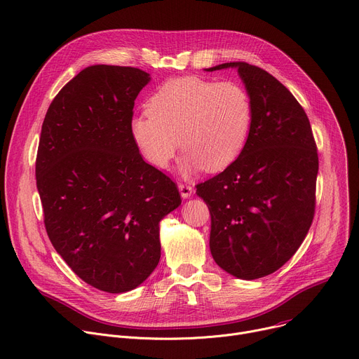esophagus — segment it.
Segmentation results:
<instances>
[{
	"label": "esophagus",
	"mask_w": 359,
	"mask_h": 359,
	"mask_svg": "<svg viewBox=\"0 0 359 359\" xmlns=\"http://www.w3.org/2000/svg\"><path fill=\"white\" fill-rule=\"evenodd\" d=\"M179 190H180V194H182L183 199H187V198H190L191 194H193V187L190 184H187V183L179 184Z\"/></svg>",
	"instance_id": "34e87169"
}]
</instances>
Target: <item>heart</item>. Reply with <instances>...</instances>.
<instances>
[{"label":"heart","instance_id":"1","mask_svg":"<svg viewBox=\"0 0 359 359\" xmlns=\"http://www.w3.org/2000/svg\"><path fill=\"white\" fill-rule=\"evenodd\" d=\"M146 106L147 113L130 121L136 147L150 165L166 169L179 146L186 153L180 165L184 176L231 166L243 151L253 121L248 90L231 80L170 79L150 95Z\"/></svg>","mask_w":359,"mask_h":359}]
</instances>
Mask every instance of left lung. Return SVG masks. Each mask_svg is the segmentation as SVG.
Here are the masks:
<instances>
[{
	"label": "left lung",
	"instance_id": "8db88e82",
	"mask_svg": "<svg viewBox=\"0 0 359 359\" xmlns=\"http://www.w3.org/2000/svg\"><path fill=\"white\" fill-rule=\"evenodd\" d=\"M238 69L250 95L253 121L239 157L196 194L210 212L215 262L239 279L273 273L295 255L315 213L318 151L309 118L272 74L243 61Z\"/></svg>",
	"mask_w": 359,
	"mask_h": 359
}]
</instances>
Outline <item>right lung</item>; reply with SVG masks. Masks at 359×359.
<instances>
[{"label": "right lung", "instance_id": "obj_1", "mask_svg": "<svg viewBox=\"0 0 359 359\" xmlns=\"http://www.w3.org/2000/svg\"><path fill=\"white\" fill-rule=\"evenodd\" d=\"M150 74L97 64L51 102L36 160L47 235L86 283L123 293L160 259L158 223L182 203L176 183L146 163L130 121Z\"/></svg>", "mask_w": 359, "mask_h": 359}]
</instances>
